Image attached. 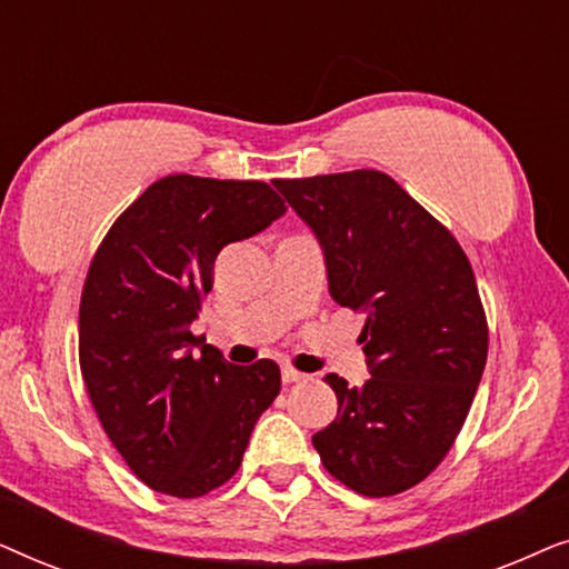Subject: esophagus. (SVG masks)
<instances>
[{
  "label": "esophagus",
  "instance_id": "obj_1",
  "mask_svg": "<svg viewBox=\"0 0 569 569\" xmlns=\"http://www.w3.org/2000/svg\"><path fill=\"white\" fill-rule=\"evenodd\" d=\"M282 380L284 383H300V380H306V372H298L295 368H290V365H284Z\"/></svg>",
  "mask_w": 569,
  "mask_h": 569
}]
</instances>
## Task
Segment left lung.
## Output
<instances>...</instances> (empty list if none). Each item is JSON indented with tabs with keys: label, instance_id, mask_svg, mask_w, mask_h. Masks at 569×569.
<instances>
[{
	"label": "left lung",
	"instance_id": "1",
	"mask_svg": "<svg viewBox=\"0 0 569 569\" xmlns=\"http://www.w3.org/2000/svg\"><path fill=\"white\" fill-rule=\"evenodd\" d=\"M323 251L337 306L365 313L370 378L326 376L337 419L313 435L326 471L365 497L399 495L453 446L487 365V318L458 240L391 176L274 181Z\"/></svg>",
	"mask_w": 569,
	"mask_h": 569
}]
</instances>
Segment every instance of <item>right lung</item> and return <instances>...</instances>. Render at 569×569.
I'll list each match as a JSON object with an SVG mask.
<instances>
[{
  "mask_svg": "<svg viewBox=\"0 0 569 569\" xmlns=\"http://www.w3.org/2000/svg\"><path fill=\"white\" fill-rule=\"evenodd\" d=\"M287 212L261 181L166 176L108 230L80 302V368L129 469L170 497H201L243 461L279 393L271 360L232 365L193 337L224 246Z\"/></svg>",
  "mask_w": 569,
  "mask_h": 569,
  "instance_id": "right-lung-1",
  "label": "right lung"
}]
</instances>
